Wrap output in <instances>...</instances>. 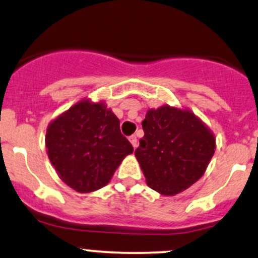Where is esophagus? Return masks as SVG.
Instances as JSON below:
<instances>
[{"label":"esophagus","instance_id":"34e87169","mask_svg":"<svg viewBox=\"0 0 258 258\" xmlns=\"http://www.w3.org/2000/svg\"><path fill=\"white\" fill-rule=\"evenodd\" d=\"M129 141H130V143H132L133 148H134V149L138 148V138H137V135H132V137H129Z\"/></svg>","mask_w":258,"mask_h":258}]
</instances>
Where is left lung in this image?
I'll list each match as a JSON object with an SVG mask.
<instances>
[{
    "label": "left lung",
    "instance_id": "1",
    "mask_svg": "<svg viewBox=\"0 0 258 258\" xmlns=\"http://www.w3.org/2000/svg\"><path fill=\"white\" fill-rule=\"evenodd\" d=\"M141 125L144 137L135 156L149 187L174 196L203 176L214 155L215 139L190 110L170 106L150 109Z\"/></svg>",
    "mask_w": 258,
    "mask_h": 258
}]
</instances>
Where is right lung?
Returning a JSON list of instances; mask_svg holds the SVG:
<instances>
[{"label":"right lung","instance_id":"obj_1","mask_svg":"<svg viewBox=\"0 0 258 258\" xmlns=\"http://www.w3.org/2000/svg\"><path fill=\"white\" fill-rule=\"evenodd\" d=\"M50 162L60 178L80 193L106 185L133 146L120 133L119 119L103 102L82 99L48 126Z\"/></svg>","mask_w":258,"mask_h":258}]
</instances>
